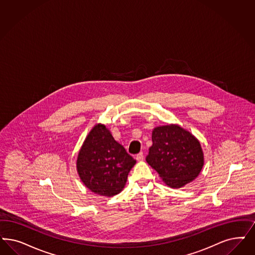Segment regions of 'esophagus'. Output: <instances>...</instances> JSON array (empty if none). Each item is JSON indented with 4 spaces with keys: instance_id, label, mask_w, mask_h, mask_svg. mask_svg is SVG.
<instances>
[{
    "instance_id": "esophagus-1",
    "label": "esophagus",
    "mask_w": 255,
    "mask_h": 255,
    "mask_svg": "<svg viewBox=\"0 0 255 255\" xmlns=\"http://www.w3.org/2000/svg\"><path fill=\"white\" fill-rule=\"evenodd\" d=\"M143 158H144L143 152H139V153H137V154L135 155V159H136L137 161H141V160H143Z\"/></svg>"
}]
</instances>
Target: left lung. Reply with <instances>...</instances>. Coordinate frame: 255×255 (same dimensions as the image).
I'll return each mask as SVG.
<instances>
[{"instance_id":"obj_1","label":"left lung","mask_w":255,"mask_h":255,"mask_svg":"<svg viewBox=\"0 0 255 255\" xmlns=\"http://www.w3.org/2000/svg\"><path fill=\"white\" fill-rule=\"evenodd\" d=\"M146 157L150 167L170 187L179 188L193 181L203 166L200 142L178 125L156 127Z\"/></svg>"}]
</instances>
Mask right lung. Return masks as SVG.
Listing matches in <instances>:
<instances>
[{
	"instance_id": "1",
	"label": "right lung",
	"mask_w": 255,
	"mask_h": 255,
	"mask_svg": "<svg viewBox=\"0 0 255 255\" xmlns=\"http://www.w3.org/2000/svg\"><path fill=\"white\" fill-rule=\"evenodd\" d=\"M135 162L106 126L98 124L80 150L77 170L82 182L92 192L109 197L123 190Z\"/></svg>"
}]
</instances>
